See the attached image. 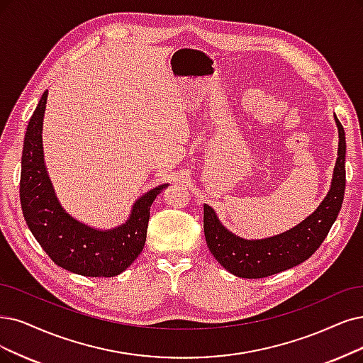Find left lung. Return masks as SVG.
Here are the masks:
<instances>
[{
    "label": "left lung",
    "instance_id": "obj_1",
    "mask_svg": "<svg viewBox=\"0 0 363 363\" xmlns=\"http://www.w3.org/2000/svg\"><path fill=\"white\" fill-rule=\"evenodd\" d=\"M338 127V158L330 189L310 217L293 229L264 239H244L221 224L216 211L203 205V229L209 251L230 274L240 278H264L298 266L310 259L328 236L341 211L345 190V133Z\"/></svg>",
    "mask_w": 363,
    "mask_h": 363
}]
</instances>
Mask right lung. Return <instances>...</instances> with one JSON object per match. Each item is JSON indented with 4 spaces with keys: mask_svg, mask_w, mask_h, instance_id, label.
<instances>
[{
    "mask_svg": "<svg viewBox=\"0 0 363 363\" xmlns=\"http://www.w3.org/2000/svg\"><path fill=\"white\" fill-rule=\"evenodd\" d=\"M46 101L48 91L25 133L19 191L23 218L37 242L62 269L82 277L119 275L142 252L151 205L169 184L140 196L125 223L113 229H96L72 217L60 203L45 163L42 133Z\"/></svg>",
    "mask_w": 363,
    "mask_h": 363,
    "instance_id": "1",
    "label": "right lung"
}]
</instances>
